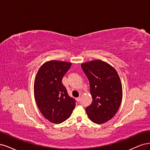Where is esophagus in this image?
Returning <instances> with one entry per match:
<instances>
[{
  "instance_id": "1",
  "label": "esophagus",
  "mask_w": 150,
  "mask_h": 150,
  "mask_svg": "<svg viewBox=\"0 0 150 150\" xmlns=\"http://www.w3.org/2000/svg\"><path fill=\"white\" fill-rule=\"evenodd\" d=\"M81 94H80V96H79L78 98H76V100H77V101H80V98H81Z\"/></svg>"
}]
</instances>
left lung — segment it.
I'll use <instances>...</instances> for the list:
<instances>
[{
  "label": "left lung",
  "mask_w": 150,
  "mask_h": 150,
  "mask_svg": "<svg viewBox=\"0 0 150 150\" xmlns=\"http://www.w3.org/2000/svg\"><path fill=\"white\" fill-rule=\"evenodd\" d=\"M81 67L89 80L93 98L86 112L95 123L107 122L117 113L122 101V85L117 71L98 59L83 63Z\"/></svg>",
  "instance_id": "left-lung-1"
}]
</instances>
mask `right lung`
I'll return each mask as SVG.
<instances>
[{
    "label": "right lung",
    "mask_w": 150,
    "mask_h": 150,
    "mask_svg": "<svg viewBox=\"0 0 150 150\" xmlns=\"http://www.w3.org/2000/svg\"><path fill=\"white\" fill-rule=\"evenodd\" d=\"M71 63L59 60L45 62L38 69L33 85L34 97L40 112L50 122L59 124L68 119L75 107L62 79Z\"/></svg>",
    "instance_id": "right-lung-1"
}]
</instances>
